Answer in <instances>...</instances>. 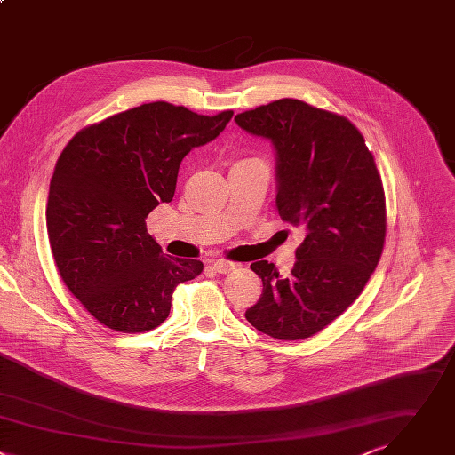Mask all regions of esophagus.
<instances>
[{
	"label": "esophagus",
	"instance_id": "34e87169",
	"mask_svg": "<svg viewBox=\"0 0 455 455\" xmlns=\"http://www.w3.org/2000/svg\"><path fill=\"white\" fill-rule=\"evenodd\" d=\"M210 268L219 272V275H229V272H233L236 268V263H231V261H224V259H217V261H212L210 263Z\"/></svg>",
	"mask_w": 455,
	"mask_h": 455
}]
</instances>
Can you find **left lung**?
Segmentation results:
<instances>
[{
    "label": "left lung",
    "instance_id": "left-lung-1",
    "mask_svg": "<svg viewBox=\"0 0 455 455\" xmlns=\"http://www.w3.org/2000/svg\"><path fill=\"white\" fill-rule=\"evenodd\" d=\"M276 154V206L305 231L292 275L251 263L263 282L247 321L280 340L312 337L364 291L382 256L386 196L373 154L344 116L282 99L235 116Z\"/></svg>",
    "mask_w": 455,
    "mask_h": 455
}]
</instances>
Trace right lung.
<instances>
[{
  "label": "right lung",
  "instance_id": "obj_1",
  "mask_svg": "<svg viewBox=\"0 0 455 455\" xmlns=\"http://www.w3.org/2000/svg\"><path fill=\"white\" fill-rule=\"evenodd\" d=\"M231 118L152 102L80 131L62 150L46 204L50 247L69 292L108 328L159 326L175 287L203 272L199 259L166 256L145 219L173 199L185 156Z\"/></svg>",
  "mask_w": 455,
  "mask_h": 455
}]
</instances>
